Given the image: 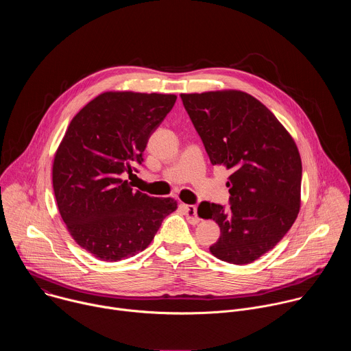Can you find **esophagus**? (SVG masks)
<instances>
[{"mask_svg": "<svg viewBox=\"0 0 351 351\" xmlns=\"http://www.w3.org/2000/svg\"><path fill=\"white\" fill-rule=\"evenodd\" d=\"M184 211H186V215H187V219L190 223L195 225L199 222V218L197 215V207L195 206H184Z\"/></svg>", "mask_w": 351, "mask_h": 351, "instance_id": "obj_1", "label": "esophagus"}]
</instances>
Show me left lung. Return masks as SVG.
I'll return each mask as SVG.
<instances>
[{
	"label": "left lung",
	"mask_w": 351,
	"mask_h": 351,
	"mask_svg": "<svg viewBox=\"0 0 351 351\" xmlns=\"http://www.w3.org/2000/svg\"><path fill=\"white\" fill-rule=\"evenodd\" d=\"M213 165L232 173L229 210L203 202L202 218L214 219L221 236L210 252L244 265L272 250L300 210L302 158L294 140L257 98L243 91L180 94Z\"/></svg>",
	"instance_id": "1"
}]
</instances>
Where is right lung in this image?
Segmentation results:
<instances>
[{"instance_id":"obj_1","label":"right lung","mask_w":351,"mask_h":351,"mask_svg":"<svg viewBox=\"0 0 351 351\" xmlns=\"http://www.w3.org/2000/svg\"><path fill=\"white\" fill-rule=\"evenodd\" d=\"M173 94L103 93L72 119L54 158L60 214L75 241L103 261H121L152 243L173 198L133 190L147 141L175 106ZM136 176V175H134Z\"/></svg>"}]
</instances>
